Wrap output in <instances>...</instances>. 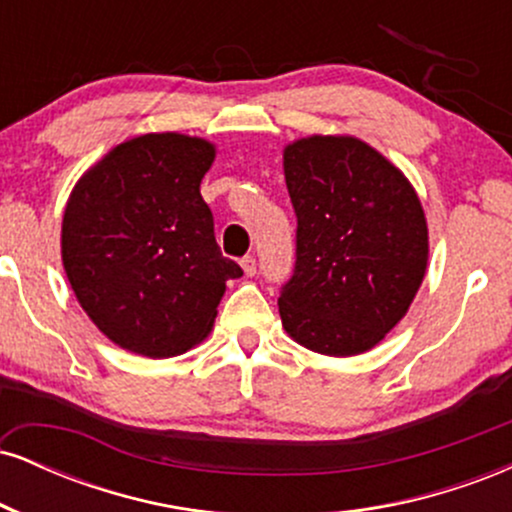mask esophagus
<instances>
[{"label":"esophagus","instance_id":"34e87169","mask_svg":"<svg viewBox=\"0 0 512 512\" xmlns=\"http://www.w3.org/2000/svg\"><path fill=\"white\" fill-rule=\"evenodd\" d=\"M240 267H243V272L248 274V276H255L257 274V260L252 255L243 257V260H240Z\"/></svg>","mask_w":512,"mask_h":512}]
</instances>
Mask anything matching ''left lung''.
Returning <instances> with one entry per match:
<instances>
[{
  "instance_id": "8db88e82",
  "label": "left lung",
  "mask_w": 512,
  "mask_h": 512,
  "mask_svg": "<svg viewBox=\"0 0 512 512\" xmlns=\"http://www.w3.org/2000/svg\"><path fill=\"white\" fill-rule=\"evenodd\" d=\"M284 178L298 231L281 325L317 354L370 351L407 315L426 276L421 199L395 163L349 134L286 144Z\"/></svg>"
}]
</instances>
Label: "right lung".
I'll use <instances>...</instances> for the list:
<instances>
[{"label":"right lung","instance_id":"add662e5","mask_svg":"<svg viewBox=\"0 0 512 512\" xmlns=\"http://www.w3.org/2000/svg\"><path fill=\"white\" fill-rule=\"evenodd\" d=\"M216 158L202 137L151 132L113 146L76 180L62 264L84 313L132 354L170 358L209 337L226 281L199 185Z\"/></svg>","mask_w":512,"mask_h":512}]
</instances>
